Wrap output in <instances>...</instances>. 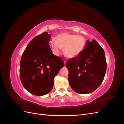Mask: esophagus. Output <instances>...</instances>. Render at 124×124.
I'll return each mask as SVG.
<instances>
[{
    "label": "esophagus",
    "mask_w": 124,
    "mask_h": 124,
    "mask_svg": "<svg viewBox=\"0 0 124 124\" xmlns=\"http://www.w3.org/2000/svg\"><path fill=\"white\" fill-rule=\"evenodd\" d=\"M63 62H64V63H65V65H66V63L67 62V61H63Z\"/></svg>",
    "instance_id": "1"
}]
</instances>
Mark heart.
I'll list each match as a JSON object with an SVG mask.
<instances>
[{"label":"heart","instance_id":"1","mask_svg":"<svg viewBox=\"0 0 124 124\" xmlns=\"http://www.w3.org/2000/svg\"><path fill=\"white\" fill-rule=\"evenodd\" d=\"M49 44L53 54L58 56L62 48L63 53L67 57H76L83 50L85 41L83 37L69 33H62L58 35L56 39H52Z\"/></svg>","mask_w":124,"mask_h":124}]
</instances>
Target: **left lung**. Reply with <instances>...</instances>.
<instances>
[{
	"label": "left lung",
	"mask_w": 124,
	"mask_h": 124,
	"mask_svg": "<svg viewBox=\"0 0 124 124\" xmlns=\"http://www.w3.org/2000/svg\"><path fill=\"white\" fill-rule=\"evenodd\" d=\"M84 48L66 64L70 87L81 94L95 91L102 83L107 69L104 51L96 40H87Z\"/></svg>",
	"instance_id": "left-lung-1"
}]
</instances>
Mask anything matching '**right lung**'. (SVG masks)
Here are the masks:
<instances>
[{
  "mask_svg": "<svg viewBox=\"0 0 124 124\" xmlns=\"http://www.w3.org/2000/svg\"><path fill=\"white\" fill-rule=\"evenodd\" d=\"M47 32L36 36L22 54L20 76L24 87L31 94L43 96L53 87L54 79L64 66L63 60L52 53Z\"/></svg>",
  "mask_w": 124,
  "mask_h": 124,
  "instance_id": "1",
  "label": "right lung"
}]
</instances>
